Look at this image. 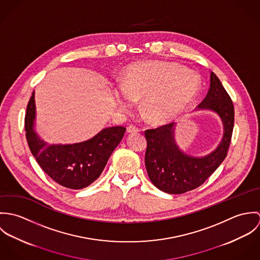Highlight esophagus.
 Wrapping results in <instances>:
<instances>
[{
  "instance_id": "esophagus-1",
  "label": "esophagus",
  "mask_w": 260,
  "mask_h": 260,
  "mask_svg": "<svg viewBox=\"0 0 260 260\" xmlns=\"http://www.w3.org/2000/svg\"><path fill=\"white\" fill-rule=\"evenodd\" d=\"M127 130H128L129 133H137V132H139V128L136 127L135 125H129Z\"/></svg>"
}]
</instances>
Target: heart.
I'll return each mask as SVG.
<instances>
[{"instance_id":"b5f03b06","label":"heart","mask_w":260,"mask_h":260,"mask_svg":"<svg viewBox=\"0 0 260 260\" xmlns=\"http://www.w3.org/2000/svg\"><path fill=\"white\" fill-rule=\"evenodd\" d=\"M117 102L129 109L141 99V108L151 122L174 119L187 107L199 90L195 72L168 62H144L130 66L121 79Z\"/></svg>"}]
</instances>
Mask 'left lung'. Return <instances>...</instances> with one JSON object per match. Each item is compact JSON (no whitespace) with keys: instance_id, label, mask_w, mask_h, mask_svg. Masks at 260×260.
Here are the masks:
<instances>
[{"instance_id":"obj_1","label":"left lung","mask_w":260,"mask_h":260,"mask_svg":"<svg viewBox=\"0 0 260 260\" xmlns=\"http://www.w3.org/2000/svg\"><path fill=\"white\" fill-rule=\"evenodd\" d=\"M198 108L216 112L224 124L221 143L205 157H191L179 150L173 137L174 123L144 132L147 140L145 166L149 178L158 189L166 193L182 194L202 185L227 156L234 125V106L213 72L210 73L209 91Z\"/></svg>"}]
</instances>
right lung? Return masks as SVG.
Here are the masks:
<instances>
[{
  "instance_id": "1",
  "label": "right lung",
  "mask_w": 260,
  "mask_h": 260,
  "mask_svg": "<svg viewBox=\"0 0 260 260\" xmlns=\"http://www.w3.org/2000/svg\"><path fill=\"white\" fill-rule=\"evenodd\" d=\"M34 92L25 115L26 139L41 168L58 184L82 189L93 183L104 170L112 152L122 140L126 128L103 129L85 142L71 145H47L35 133Z\"/></svg>"
}]
</instances>
